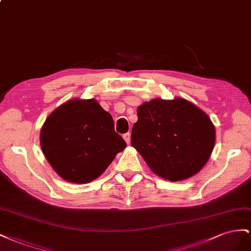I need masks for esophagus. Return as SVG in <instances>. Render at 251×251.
Returning a JSON list of instances; mask_svg holds the SVG:
<instances>
[{"mask_svg": "<svg viewBox=\"0 0 251 251\" xmlns=\"http://www.w3.org/2000/svg\"><path fill=\"white\" fill-rule=\"evenodd\" d=\"M123 139L125 140V142L127 143V144H129V143H130V133L127 132V133L123 134Z\"/></svg>", "mask_w": 251, "mask_h": 251, "instance_id": "1", "label": "esophagus"}]
</instances>
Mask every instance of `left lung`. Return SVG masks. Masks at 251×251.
I'll return each mask as SVG.
<instances>
[{
	"label": "left lung",
	"mask_w": 251,
	"mask_h": 251,
	"mask_svg": "<svg viewBox=\"0 0 251 251\" xmlns=\"http://www.w3.org/2000/svg\"><path fill=\"white\" fill-rule=\"evenodd\" d=\"M131 146L149 168L165 180H186L198 174L216 142L210 118L187 100L154 99L138 108Z\"/></svg>",
	"instance_id": "obj_1"
}]
</instances>
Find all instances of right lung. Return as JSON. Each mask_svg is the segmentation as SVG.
Wrapping results in <instances>:
<instances>
[{
	"label": "right lung",
	"instance_id": "add662e5",
	"mask_svg": "<svg viewBox=\"0 0 251 251\" xmlns=\"http://www.w3.org/2000/svg\"><path fill=\"white\" fill-rule=\"evenodd\" d=\"M40 142L55 173L76 184L99 177L126 147L110 113L95 99H74L54 109L42 127Z\"/></svg>",
	"mask_w": 251,
	"mask_h": 251
}]
</instances>
